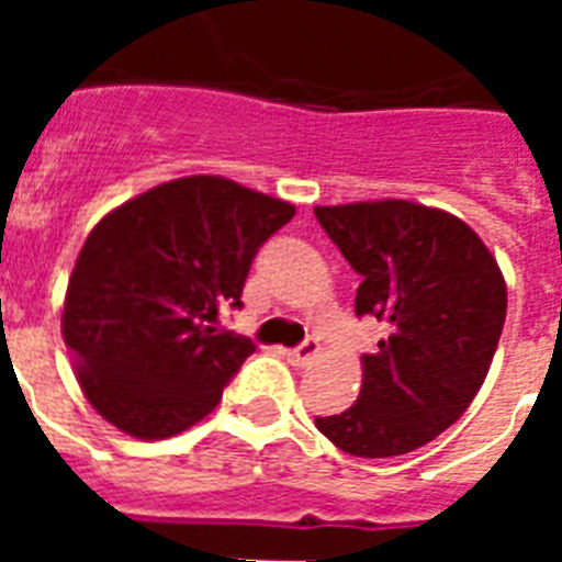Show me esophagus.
I'll use <instances>...</instances> for the list:
<instances>
[{"mask_svg":"<svg viewBox=\"0 0 562 562\" xmlns=\"http://www.w3.org/2000/svg\"><path fill=\"white\" fill-rule=\"evenodd\" d=\"M286 360L292 362V366H310L312 360H315L317 355H321V342L315 340V337H306L301 346H295V349L284 351Z\"/></svg>","mask_w":562,"mask_h":562,"instance_id":"34e87169","label":"esophagus"}]
</instances>
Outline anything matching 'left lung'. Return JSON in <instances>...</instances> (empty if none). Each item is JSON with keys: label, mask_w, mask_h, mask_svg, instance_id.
I'll list each match as a JSON object with an SVG mask.
<instances>
[{"label": "left lung", "mask_w": 562, "mask_h": 562, "mask_svg": "<svg viewBox=\"0 0 562 562\" xmlns=\"http://www.w3.org/2000/svg\"><path fill=\"white\" fill-rule=\"evenodd\" d=\"M326 236L360 272L355 312L389 335L362 355V389L315 425L342 453L389 459L448 430L490 371L506 317V284L473 227L408 200L315 207Z\"/></svg>", "instance_id": "obj_1"}]
</instances>
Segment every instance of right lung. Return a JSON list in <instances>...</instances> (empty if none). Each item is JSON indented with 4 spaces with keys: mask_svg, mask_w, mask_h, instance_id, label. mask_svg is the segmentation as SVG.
<instances>
[{
    "mask_svg": "<svg viewBox=\"0 0 562 562\" xmlns=\"http://www.w3.org/2000/svg\"><path fill=\"white\" fill-rule=\"evenodd\" d=\"M292 216L290 202L211 173L106 213L78 252L61 315L89 405L146 441L211 414L256 351L211 324L222 306H241L258 247Z\"/></svg>",
    "mask_w": 562,
    "mask_h": 562,
    "instance_id": "right-lung-1",
    "label": "right lung"
}]
</instances>
